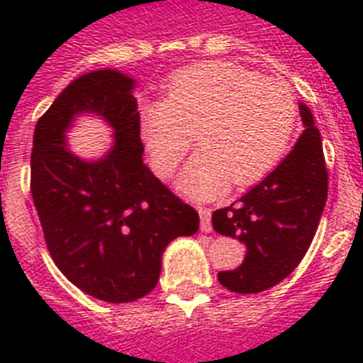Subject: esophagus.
<instances>
[{
  "label": "esophagus",
  "mask_w": 363,
  "mask_h": 363,
  "mask_svg": "<svg viewBox=\"0 0 363 363\" xmlns=\"http://www.w3.org/2000/svg\"><path fill=\"white\" fill-rule=\"evenodd\" d=\"M199 218H201V232H211V209L209 207H199Z\"/></svg>",
  "instance_id": "obj_1"
}]
</instances>
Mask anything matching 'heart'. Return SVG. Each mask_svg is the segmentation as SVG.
Wrapping results in <instances>:
<instances>
[{"label": "heart", "instance_id": "1", "mask_svg": "<svg viewBox=\"0 0 363 363\" xmlns=\"http://www.w3.org/2000/svg\"><path fill=\"white\" fill-rule=\"evenodd\" d=\"M165 92V99L141 105L139 133L152 171L167 179L196 131L199 150L177 181L188 198L211 199L232 182L259 181L292 141L298 99L277 77H259L232 62H207L179 71Z\"/></svg>", "mask_w": 363, "mask_h": 363}]
</instances>
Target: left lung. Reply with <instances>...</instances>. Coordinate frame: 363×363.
<instances>
[{"mask_svg": "<svg viewBox=\"0 0 363 363\" xmlns=\"http://www.w3.org/2000/svg\"><path fill=\"white\" fill-rule=\"evenodd\" d=\"M305 130L286 158L238 203L213 213V228L247 247L245 262L220 271L230 292L258 294L286 279L309 250L328 199V169L320 131L307 105Z\"/></svg>", "mask_w": 363, "mask_h": 363, "instance_id": "obj_1", "label": "left lung"}]
</instances>
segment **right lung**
<instances>
[{
    "mask_svg": "<svg viewBox=\"0 0 363 363\" xmlns=\"http://www.w3.org/2000/svg\"><path fill=\"white\" fill-rule=\"evenodd\" d=\"M135 81L99 69L71 82L37 121L31 196L54 264L82 292L109 303L147 296L173 239L194 235L199 215L143 164ZM82 112L101 116L116 133L104 159L69 152L65 131Z\"/></svg>",
    "mask_w": 363,
    "mask_h": 363,
    "instance_id": "right-lung-1",
    "label": "right lung"
}]
</instances>
